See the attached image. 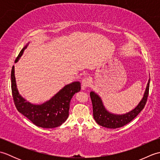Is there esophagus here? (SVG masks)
Returning <instances> with one entry per match:
<instances>
[{
    "instance_id": "esophagus-1",
    "label": "esophagus",
    "mask_w": 160,
    "mask_h": 160,
    "mask_svg": "<svg viewBox=\"0 0 160 160\" xmlns=\"http://www.w3.org/2000/svg\"><path fill=\"white\" fill-rule=\"evenodd\" d=\"M91 82H92V81H91V78L89 77H86L84 78L82 81V86L83 88L90 87Z\"/></svg>"
}]
</instances>
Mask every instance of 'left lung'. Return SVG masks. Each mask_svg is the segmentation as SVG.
<instances>
[{"label":"left lung","mask_w":160,"mask_h":160,"mask_svg":"<svg viewBox=\"0 0 160 160\" xmlns=\"http://www.w3.org/2000/svg\"><path fill=\"white\" fill-rule=\"evenodd\" d=\"M149 83H150V78L148 79L143 97L140 102L133 109L124 114H115L108 111L105 108L103 102L99 95L95 91H91L90 92V96L92 101L94 120L102 127L113 129L122 127L129 123L144 108L148 95Z\"/></svg>","instance_id":"8db88e82"}]
</instances>
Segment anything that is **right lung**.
I'll list each match as a JSON object with an SVG mask.
<instances>
[{
	"instance_id": "1",
	"label": "right lung",
	"mask_w": 160,
	"mask_h": 160,
	"mask_svg": "<svg viewBox=\"0 0 160 160\" xmlns=\"http://www.w3.org/2000/svg\"><path fill=\"white\" fill-rule=\"evenodd\" d=\"M29 43L20 51L15 63L18 62ZM11 80L12 96L17 109L37 127L45 128L58 127L67 120L69 116L71 98L81 89L80 82L76 81L64 85L45 102L40 104H32L27 101L19 93L15 78L14 66L12 69Z\"/></svg>"
}]
</instances>
